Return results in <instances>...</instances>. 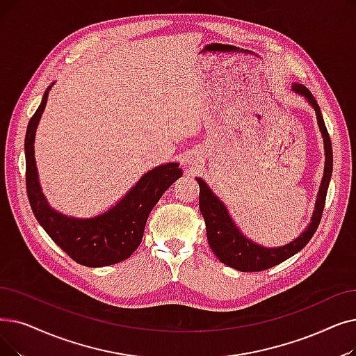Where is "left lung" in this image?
Returning <instances> with one entry per match:
<instances>
[{"label": "left lung", "mask_w": 356, "mask_h": 356, "mask_svg": "<svg viewBox=\"0 0 356 356\" xmlns=\"http://www.w3.org/2000/svg\"><path fill=\"white\" fill-rule=\"evenodd\" d=\"M292 90L300 92L314 107L317 122L320 131L324 138V149H326V167H324V176L321 180V186L318 192V197L316 202V211L313 213V218L310 225L307 227L304 233L291 241L286 245L277 247V249H268V247H261L256 243H252L249 238H245L238 228L234 225L233 220L229 218L227 208L220 202L211 189L207 186V183L196 177L199 183V209L202 212V216L207 225V237L215 256L222 261L224 265L234 268L241 272H261L270 269L276 265L282 264L284 260L289 259L296 253H298L304 245L312 240L316 229L320 224L324 204H326V195L329 189V181L332 177L333 170V149L332 141L326 128V123L321 116L320 107L312 95V91L301 84H293Z\"/></svg>", "instance_id": "1"}]
</instances>
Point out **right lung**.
Here are the masks:
<instances>
[{
    "instance_id": "1",
    "label": "right lung",
    "mask_w": 356,
    "mask_h": 356,
    "mask_svg": "<svg viewBox=\"0 0 356 356\" xmlns=\"http://www.w3.org/2000/svg\"><path fill=\"white\" fill-rule=\"evenodd\" d=\"M51 87L44 91L40 106L30 118L26 140V189L30 207L48 236L76 264L100 268L128 259L141 244L151 209L172 184L181 177L176 163L156 167L141 177L132 191L111 211L96 218L79 220L51 209L40 191L35 163V132L44 111Z\"/></svg>"
}]
</instances>
